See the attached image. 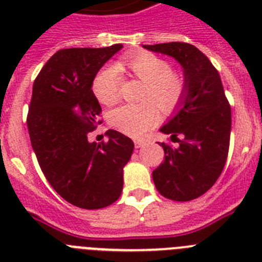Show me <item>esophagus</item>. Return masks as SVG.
<instances>
[{
    "instance_id": "34e87169",
    "label": "esophagus",
    "mask_w": 262,
    "mask_h": 262,
    "mask_svg": "<svg viewBox=\"0 0 262 262\" xmlns=\"http://www.w3.org/2000/svg\"><path fill=\"white\" fill-rule=\"evenodd\" d=\"M134 144H135V148H142L143 145L145 144V142L143 139H135V140H134Z\"/></svg>"
}]
</instances>
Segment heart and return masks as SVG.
I'll use <instances>...</instances> for the list:
<instances>
[{"label": "heart", "instance_id": "b5f03b06", "mask_svg": "<svg viewBox=\"0 0 262 262\" xmlns=\"http://www.w3.org/2000/svg\"><path fill=\"white\" fill-rule=\"evenodd\" d=\"M122 67L133 76L145 82L142 103H127L114 108L108 114L111 127L128 136H142L160 118V108L165 113L174 110L181 102L186 90L185 78L172 71V67L163 57L151 52H140L124 57ZM122 76L117 66L110 64L97 72L92 89L102 105H114L119 99Z\"/></svg>", "mask_w": 262, "mask_h": 262}]
</instances>
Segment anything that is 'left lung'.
Instances as JSON below:
<instances>
[{"label":"left lung","instance_id":"obj_1","mask_svg":"<svg viewBox=\"0 0 262 262\" xmlns=\"http://www.w3.org/2000/svg\"><path fill=\"white\" fill-rule=\"evenodd\" d=\"M174 57L184 68L186 90L181 107L160 131L177 139V148L161 143L164 161L152 173L157 191L187 202L211 189L226 165L231 135V106L221 76L209 57L184 41L143 46ZM183 136L178 139L177 136Z\"/></svg>","mask_w":262,"mask_h":262}]
</instances>
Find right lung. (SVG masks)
Segmentation results:
<instances>
[{
  "label": "right lung",
  "instance_id": "add662e5",
  "mask_svg": "<svg viewBox=\"0 0 262 262\" xmlns=\"http://www.w3.org/2000/svg\"><path fill=\"white\" fill-rule=\"evenodd\" d=\"M122 45L57 51L34 81L27 114L32 149L41 172L61 198L80 209L107 207L123 189V166L134 143L108 129L107 142L88 135L101 120L92 90L94 76Z\"/></svg>",
  "mask_w": 262,
  "mask_h": 262
}]
</instances>
